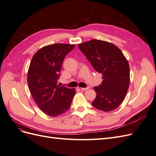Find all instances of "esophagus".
Returning <instances> with one entry per match:
<instances>
[{"label": "esophagus", "instance_id": "esophagus-1", "mask_svg": "<svg viewBox=\"0 0 156 156\" xmlns=\"http://www.w3.org/2000/svg\"><path fill=\"white\" fill-rule=\"evenodd\" d=\"M89 88H90V87H87L86 88H81V90H88Z\"/></svg>", "mask_w": 156, "mask_h": 156}]
</instances>
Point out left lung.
Here are the masks:
<instances>
[{"instance_id": "1", "label": "left lung", "mask_w": 156, "mask_h": 156, "mask_svg": "<svg viewBox=\"0 0 156 156\" xmlns=\"http://www.w3.org/2000/svg\"><path fill=\"white\" fill-rule=\"evenodd\" d=\"M79 48L96 72L102 74L101 84L94 89L96 97L92 105L108 112L124 101L129 85V66L120 49L114 44L92 40L79 44Z\"/></svg>"}]
</instances>
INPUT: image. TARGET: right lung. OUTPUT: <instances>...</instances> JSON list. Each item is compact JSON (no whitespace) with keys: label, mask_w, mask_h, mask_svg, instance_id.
I'll return each instance as SVG.
<instances>
[{"label":"right lung","mask_w":156,"mask_h":156,"mask_svg":"<svg viewBox=\"0 0 156 156\" xmlns=\"http://www.w3.org/2000/svg\"><path fill=\"white\" fill-rule=\"evenodd\" d=\"M75 45L55 44L41 48L33 56L27 74L29 90L40 109L50 116H58L70 107L73 88L58 85L64 58Z\"/></svg>","instance_id":"obj_1"}]
</instances>
